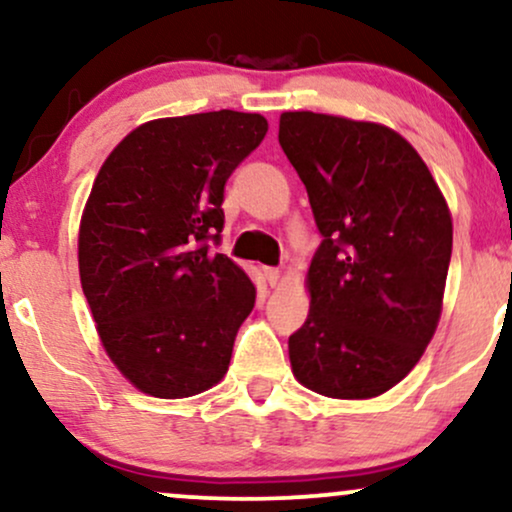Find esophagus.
<instances>
[{"label": "esophagus", "mask_w": 512, "mask_h": 512, "mask_svg": "<svg viewBox=\"0 0 512 512\" xmlns=\"http://www.w3.org/2000/svg\"><path fill=\"white\" fill-rule=\"evenodd\" d=\"M264 279H267L269 286L276 288V286H279V283L283 281V272H281V269L267 267V269H264Z\"/></svg>", "instance_id": "obj_1"}]
</instances>
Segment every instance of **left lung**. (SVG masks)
Wrapping results in <instances>:
<instances>
[{
	"instance_id": "8db88e82",
	"label": "left lung",
	"mask_w": 512,
	"mask_h": 512,
	"mask_svg": "<svg viewBox=\"0 0 512 512\" xmlns=\"http://www.w3.org/2000/svg\"><path fill=\"white\" fill-rule=\"evenodd\" d=\"M279 143L324 236L305 276L310 315L288 338L293 377L326 398H377L408 377L439 326L451 209L389 126L283 112Z\"/></svg>"
}]
</instances>
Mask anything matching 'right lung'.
Masks as SVG:
<instances>
[{"instance_id":"add662e5","label":"right lung","mask_w":512,"mask_h":512,"mask_svg":"<svg viewBox=\"0 0 512 512\" xmlns=\"http://www.w3.org/2000/svg\"><path fill=\"white\" fill-rule=\"evenodd\" d=\"M267 128L262 114L231 109L147 121L92 183L80 286L109 360L147 396H197L229 369L257 291L207 240L224 229L226 181Z\"/></svg>"}]
</instances>
